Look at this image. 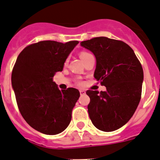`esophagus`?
<instances>
[{
    "instance_id": "34e87169",
    "label": "esophagus",
    "mask_w": 160,
    "mask_h": 160,
    "mask_svg": "<svg viewBox=\"0 0 160 160\" xmlns=\"http://www.w3.org/2000/svg\"><path fill=\"white\" fill-rule=\"evenodd\" d=\"M80 95H84L85 93H86V91L83 90H80Z\"/></svg>"
}]
</instances>
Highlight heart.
Returning <instances> with one entry per match:
<instances>
[{
    "instance_id": "heart-1",
    "label": "heart",
    "mask_w": 160,
    "mask_h": 160,
    "mask_svg": "<svg viewBox=\"0 0 160 160\" xmlns=\"http://www.w3.org/2000/svg\"><path fill=\"white\" fill-rule=\"evenodd\" d=\"M89 55H90V53L88 52L82 51V52H80V59H82V60H83V59H84L85 58L87 57V56H89ZM77 85H78V86H80V87L83 86V85L84 84V83H83L82 80H77Z\"/></svg>"
}]
</instances>
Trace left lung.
Listing matches in <instances>:
<instances>
[{"label":"left lung","mask_w":160,"mask_h":160,"mask_svg":"<svg viewBox=\"0 0 160 160\" xmlns=\"http://www.w3.org/2000/svg\"><path fill=\"white\" fill-rule=\"evenodd\" d=\"M97 60L93 77L106 91L88 90V106L92 123L103 132H112L130 120L139 104L143 81L141 62L124 42L96 37L80 42Z\"/></svg>","instance_id":"obj_1"}]
</instances>
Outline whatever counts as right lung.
<instances>
[{
  "mask_svg": "<svg viewBox=\"0 0 160 160\" xmlns=\"http://www.w3.org/2000/svg\"><path fill=\"white\" fill-rule=\"evenodd\" d=\"M78 43L41 41L26 46L18 56L11 73L16 101L24 119L38 132L56 135L70 124L80 92L72 88L60 90L52 79Z\"/></svg>",
  "mask_w": 160,
  "mask_h": 160,
  "instance_id": "1",
  "label": "right lung"
}]
</instances>
